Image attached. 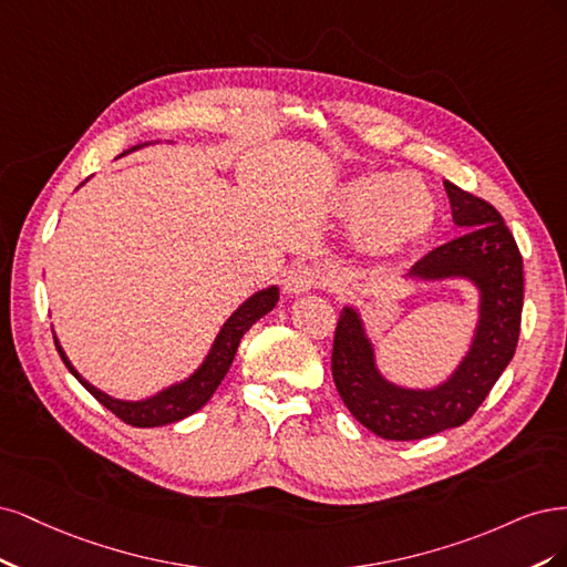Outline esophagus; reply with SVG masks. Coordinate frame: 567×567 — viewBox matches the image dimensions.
<instances>
[{
    "instance_id": "1",
    "label": "esophagus",
    "mask_w": 567,
    "mask_h": 567,
    "mask_svg": "<svg viewBox=\"0 0 567 567\" xmlns=\"http://www.w3.org/2000/svg\"><path fill=\"white\" fill-rule=\"evenodd\" d=\"M318 282H320V276L316 272V268H310V266H297L295 270L287 272V278H285V295H289V297L306 295V291L316 289Z\"/></svg>"
}]
</instances>
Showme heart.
Here are the masks:
<instances>
[{
    "label": "heart",
    "mask_w": 567,
    "mask_h": 567,
    "mask_svg": "<svg viewBox=\"0 0 567 567\" xmlns=\"http://www.w3.org/2000/svg\"><path fill=\"white\" fill-rule=\"evenodd\" d=\"M343 207L358 228L360 247L379 259L400 257L433 230L437 205L414 174H360L343 190Z\"/></svg>",
    "instance_id": "obj_1"
}]
</instances>
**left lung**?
Masks as SVG:
<instances>
[{"instance_id":"obj_1","label":"left lung","mask_w":567,"mask_h":567,"mask_svg":"<svg viewBox=\"0 0 567 567\" xmlns=\"http://www.w3.org/2000/svg\"><path fill=\"white\" fill-rule=\"evenodd\" d=\"M456 240L433 249L405 276L410 282H468L478 295L468 351L435 386H403L379 370L360 308L339 313L332 377L343 405L386 441H419L468 422L516 353L523 310V259L502 214L445 181Z\"/></svg>"}]
</instances>
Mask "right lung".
Wrapping results in <instances>:
<instances>
[{
    "label": "right lung",
    "mask_w": 567,
    "mask_h": 567,
    "mask_svg": "<svg viewBox=\"0 0 567 567\" xmlns=\"http://www.w3.org/2000/svg\"><path fill=\"white\" fill-rule=\"evenodd\" d=\"M155 143H159V141L138 143V145H134V148L124 151L122 155L134 153L138 148H145V145H155ZM278 301H280L278 285H270V287L254 291V295L237 306L233 310V316L221 324V330H218L209 353L205 355L203 362L197 364V370L193 374H188L186 379H181V381L172 383V386L162 389L148 398H141V400H124V398H115L111 393L96 389L94 383H89L75 370V364H72L70 358L65 355L56 334H53V341H56V349L65 362V368L70 370V374L75 377L103 408L117 414L126 424L138 426V429H153V426L181 422V419H186L193 412H197L199 408L207 405V400L214 395L218 383H221L224 377L228 374L233 358L237 353V346H240V339L245 337V332L254 322L261 320L266 313H270Z\"/></svg>",
    "instance_id": "add662e5"
}]
</instances>
